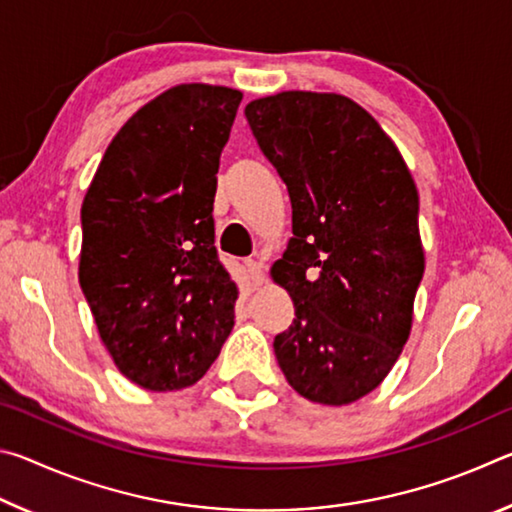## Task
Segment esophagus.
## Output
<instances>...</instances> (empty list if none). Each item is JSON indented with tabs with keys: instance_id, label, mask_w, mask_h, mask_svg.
<instances>
[{
	"instance_id": "obj_1",
	"label": "esophagus",
	"mask_w": 512,
	"mask_h": 512,
	"mask_svg": "<svg viewBox=\"0 0 512 512\" xmlns=\"http://www.w3.org/2000/svg\"><path fill=\"white\" fill-rule=\"evenodd\" d=\"M246 271H248V280L253 282V287H259V284L264 282V266L259 259H246L244 262Z\"/></svg>"
}]
</instances>
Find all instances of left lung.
Listing matches in <instances>:
<instances>
[{
	"label": "left lung",
	"mask_w": 512,
	"mask_h": 512,
	"mask_svg": "<svg viewBox=\"0 0 512 512\" xmlns=\"http://www.w3.org/2000/svg\"><path fill=\"white\" fill-rule=\"evenodd\" d=\"M246 119L293 210V237L271 268L296 307L273 341L277 363L311 402H357L384 381L411 334L424 273L411 171L343 94L280 92L250 101Z\"/></svg>",
	"instance_id": "1"
}]
</instances>
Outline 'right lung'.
Listing matches in <instances>:
<instances>
[{
	"instance_id": "right-lung-1",
	"label": "right lung",
	"mask_w": 512,
	"mask_h": 512,
	"mask_svg": "<svg viewBox=\"0 0 512 512\" xmlns=\"http://www.w3.org/2000/svg\"><path fill=\"white\" fill-rule=\"evenodd\" d=\"M239 103L223 85L162 92L112 137L83 198V296L115 366L146 391L196 384L235 325L212 210Z\"/></svg>"
}]
</instances>
